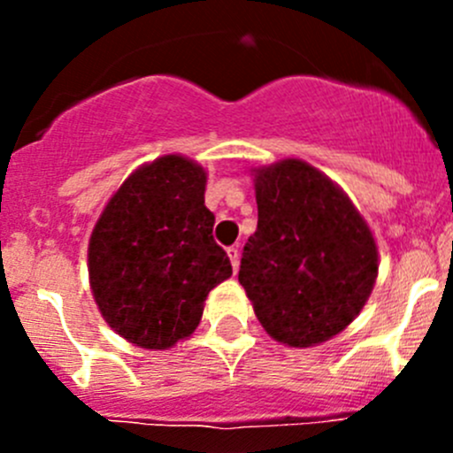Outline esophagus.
I'll return each instance as SVG.
<instances>
[{
    "instance_id": "esophagus-1",
    "label": "esophagus",
    "mask_w": 453,
    "mask_h": 453,
    "mask_svg": "<svg viewBox=\"0 0 453 453\" xmlns=\"http://www.w3.org/2000/svg\"><path fill=\"white\" fill-rule=\"evenodd\" d=\"M227 258H230V263H232V269H239V258H241V254H239V248H227Z\"/></svg>"
}]
</instances>
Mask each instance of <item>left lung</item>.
<instances>
[{
	"instance_id": "obj_1",
	"label": "left lung",
	"mask_w": 453,
	"mask_h": 453,
	"mask_svg": "<svg viewBox=\"0 0 453 453\" xmlns=\"http://www.w3.org/2000/svg\"><path fill=\"white\" fill-rule=\"evenodd\" d=\"M258 226L239 282L258 322L294 349L344 331L372 294L379 252L344 190L303 159L254 168Z\"/></svg>"
}]
</instances>
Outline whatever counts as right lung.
Returning a JSON list of instances; mask_svg holds the SVG:
<instances>
[{
	"label": "right lung",
	"instance_id": "add662e5",
	"mask_svg": "<svg viewBox=\"0 0 453 453\" xmlns=\"http://www.w3.org/2000/svg\"><path fill=\"white\" fill-rule=\"evenodd\" d=\"M205 180L184 155L153 159L122 181L91 232V294L104 322L140 349L193 335L208 294L232 276L212 239Z\"/></svg>",
	"mask_w": 453,
	"mask_h": 453
}]
</instances>
